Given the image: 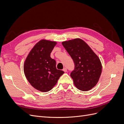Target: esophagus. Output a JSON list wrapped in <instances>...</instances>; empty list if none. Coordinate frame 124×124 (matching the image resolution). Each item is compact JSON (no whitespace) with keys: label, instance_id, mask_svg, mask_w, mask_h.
Segmentation results:
<instances>
[{"label":"esophagus","instance_id":"34e87169","mask_svg":"<svg viewBox=\"0 0 124 124\" xmlns=\"http://www.w3.org/2000/svg\"><path fill=\"white\" fill-rule=\"evenodd\" d=\"M63 71H64V72H67V69L66 68H63Z\"/></svg>","mask_w":124,"mask_h":124}]
</instances>
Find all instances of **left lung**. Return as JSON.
Wrapping results in <instances>:
<instances>
[{"label": "left lung", "instance_id": "left-lung-1", "mask_svg": "<svg viewBox=\"0 0 124 124\" xmlns=\"http://www.w3.org/2000/svg\"><path fill=\"white\" fill-rule=\"evenodd\" d=\"M62 44L74 63L70 77L75 86L82 91L91 90L98 83L102 71L99 57L81 39L63 41Z\"/></svg>", "mask_w": 124, "mask_h": 124}]
</instances>
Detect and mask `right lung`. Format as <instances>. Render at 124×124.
I'll return each mask as SVG.
<instances>
[{"mask_svg": "<svg viewBox=\"0 0 124 124\" xmlns=\"http://www.w3.org/2000/svg\"><path fill=\"white\" fill-rule=\"evenodd\" d=\"M56 44L54 41L40 40L32 48L24 63L26 78L33 87L42 92L51 90L64 73L57 69L55 60L50 56Z\"/></svg>", "mask_w": 124, "mask_h": 124, "instance_id": "right-lung-1", "label": "right lung"}]
</instances>
